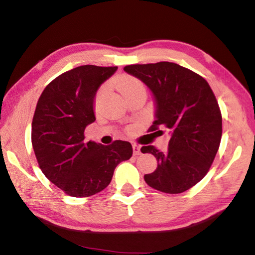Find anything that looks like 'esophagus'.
<instances>
[{
	"mask_svg": "<svg viewBox=\"0 0 255 255\" xmlns=\"http://www.w3.org/2000/svg\"><path fill=\"white\" fill-rule=\"evenodd\" d=\"M132 150H133V155H135V156L140 155V146L139 145L132 144Z\"/></svg>",
	"mask_w": 255,
	"mask_h": 255,
	"instance_id": "obj_1",
	"label": "esophagus"
}]
</instances>
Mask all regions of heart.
Listing matches in <instances>:
<instances>
[{"instance_id": "b5f03b06", "label": "heart", "mask_w": 255, "mask_h": 255, "mask_svg": "<svg viewBox=\"0 0 255 255\" xmlns=\"http://www.w3.org/2000/svg\"><path fill=\"white\" fill-rule=\"evenodd\" d=\"M116 85H117V88L120 92H122L123 96L125 98H127L128 96H130V94L135 93L137 91H140V90H145L144 88V84L141 83L140 80H138L137 77H133L130 75H123L120 76L119 79L116 81ZM106 92V89L102 88L99 90V92L97 93V97H96V105H98L99 101L101 100V98L103 94Z\"/></svg>"}]
</instances>
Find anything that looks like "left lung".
Returning a JSON list of instances; mask_svg holds the SVG:
<instances>
[{
  "mask_svg": "<svg viewBox=\"0 0 255 255\" xmlns=\"http://www.w3.org/2000/svg\"><path fill=\"white\" fill-rule=\"evenodd\" d=\"M124 71L153 93L152 131L162 126L171 132L166 152L152 145L140 148L157 161L156 170L144 175L145 182L165 193L187 191L204 179L221 144L222 114L213 90L204 77L175 63L137 64Z\"/></svg>",
  "mask_w": 255,
  "mask_h": 255,
  "instance_id": "1",
  "label": "left lung"
}]
</instances>
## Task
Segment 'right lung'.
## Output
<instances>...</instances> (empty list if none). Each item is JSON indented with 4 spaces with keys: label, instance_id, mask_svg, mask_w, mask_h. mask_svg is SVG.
<instances>
[{
    "label": "right lung",
    "instance_id": "right-lung-1",
    "mask_svg": "<svg viewBox=\"0 0 255 255\" xmlns=\"http://www.w3.org/2000/svg\"><path fill=\"white\" fill-rule=\"evenodd\" d=\"M117 66L83 65L56 77L38 100L31 126L34 155L42 173L68 196L83 198L102 191L116 166L131 157L129 141L105 146L84 141V130L94 123L98 89Z\"/></svg>",
    "mask_w": 255,
    "mask_h": 255
}]
</instances>
